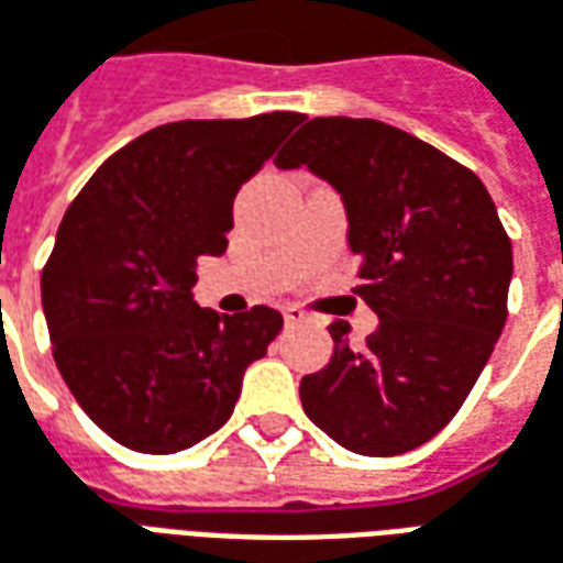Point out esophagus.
I'll use <instances>...</instances> for the list:
<instances>
[{
    "mask_svg": "<svg viewBox=\"0 0 563 563\" xmlns=\"http://www.w3.org/2000/svg\"><path fill=\"white\" fill-rule=\"evenodd\" d=\"M282 312H285V321H288V324H306V321H309V314L302 312L300 306H285Z\"/></svg>",
    "mask_w": 563,
    "mask_h": 563,
    "instance_id": "1",
    "label": "esophagus"
}]
</instances>
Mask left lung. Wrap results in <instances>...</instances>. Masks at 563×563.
<instances>
[{
    "label": "left lung",
    "instance_id": "1",
    "mask_svg": "<svg viewBox=\"0 0 563 563\" xmlns=\"http://www.w3.org/2000/svg\"><path fill=\"white\" fill-rule=\"evenodd\" d=\"M336 187L357 254L354 294L378 314L364 349L327 327L333 361L300 382L306 416L342 449L412 452L464 406L506 324L512 242L479 175L369 118H312L275 157Z\"/></svg>",
    "mask_w": 563,
    "mask_h": 563
}]
</instances>
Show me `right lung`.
I'll list each match as a JSON object with an SVG mask.
<instances>
[{
    "mask_svg": "<svg viewBox=\"0 0 563 563\" xmlns=\"http://www.w3.org/2000/svg\"><path fill=\"white\" fill-rule=\"evenodd\" d=\"M297 111L147 130L71 199L42 269L54 361L90 421L133 452L190 449L233 416L249 364L285 327L269 306L194 302L197 257L221 254L239 187Z\"/></svg>",
    "mask_w": 563,
    "mask_h": 563,
    "instance_id": "add662e5",
    "label": "right lung"
}]
</instances>
